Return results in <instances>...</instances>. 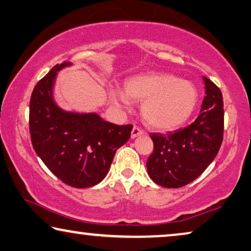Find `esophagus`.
<instances>
[{"label": "esophagus", "instance_id": "esophagus-1", "mask_svg": "<svg viewBox=\"0 0 251 251\" xmlns=\"http://www.w3.org/2000/svg\"><path fill=\"white\" fill-rule=\"evenodd\" d=\"M142 134H144V130L140 128V127L137 126H134L133 129H132V133H130V136H132V138H135L137 136L142 135Z\"/></svg>", "mask_w": 251, "mask_h": 251}]
</instances>
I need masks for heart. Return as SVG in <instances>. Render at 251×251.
I'll list each match as a JSON object with an SVG mask.
<instances>
[{"label":"heart","mask_w":251,"mask_h":251,"mask_svg":"<svg viewBox=\"0 0 251 251\" xmlns=\"http://www.w3.org/2000/svg\"><path fill=\"white\" fill-rule=\"evenodd\" d=\"M110 97L119 107L128 106L129 98L143 101L142 115L145 122L158 129H174L184 124L198 101L197 90L189 81L158 73L129 78L125 92L111 89Z\"/></svg>","instance_id":"obj_1"}]
</instances>
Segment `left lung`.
I'll list each match as a JSON object with an SVG mask.
<instances>
[{
  "label": "left lung",
  "mask_w": 251,
  "mask_h": 251,
  "mask_svg": "<svg viewBox=\"0 0 251 251\" xmlns=\"http://www.w3.org/2000/svg\"><path fill=\"white\" fill-rule=\"evenodd\" d=\"M204 82L206 96L195 122L167 135H150L153 152L147 161L148 174L155 184L166 188H179L195 180L221 148L224 130L222 92L209 78L204 76Z\"/></svg>",
  "instance_id": "left-lung-1"
}]
</instances>
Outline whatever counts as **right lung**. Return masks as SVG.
<instances>
[{
	"label": "right lung",
	"mask_w": 251,
	"mask_h": 251,
	"mask_svg": "<svg viewBox=\"0 0 251 251\" xmlns=\"http://www.w3.org/2000/svg\"><path fill=\"white\" fill-rule=\"evenodd\" d=\"M57 64L35 85L30 98L29 130L33 150L64 184L87 188L99 184L115 153L130 137L133 125H116L97 114L67 113L56 106L51 91Z\"/></svg>",
	"instance_id": "add662e5"
}]
</instances>
